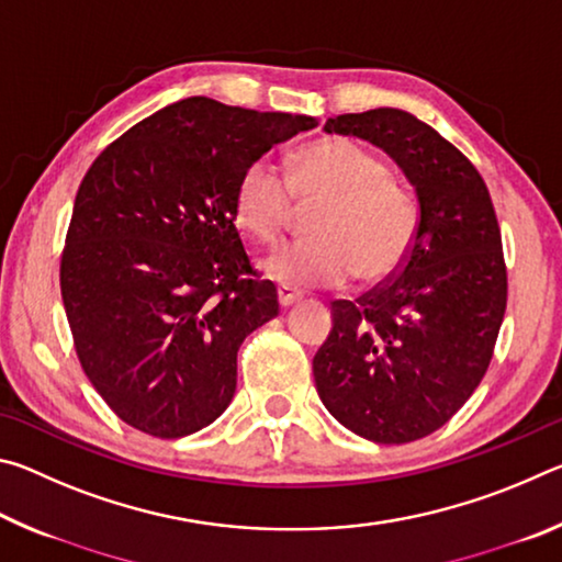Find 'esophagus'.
Here are the masks:
<instances>
[{"mask_svg": "<svg viewBox=\"0 0 562 562\" xmlns=\"http://www.w3.org/2000/svg\"><path fill=\"white\" fill-rule=\"evenodd\" d=\"M278 300H280V307L288 310L290 304H294L300 300V292H294L292 288H288V284H280L278 288Z\"/></svg>", "mask_w": 562, "mask_h": 562, "instance_id": "esophagus-1", "label": "esophagus"}]
</instances>
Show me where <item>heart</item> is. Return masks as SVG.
Listing matches in <instances>:
<instances>
[{
    "label": "heart",
    "instance_id": "heart-1",
    "mask_svg": "<svg viewBox=\"0 0 562 562\" xmlns=\"http://www.w3.org/2000/svg\"><path fill=\"white\" fill-rule=\"evenodd\" d=\"M300 203H319L312 237L290 243L265 260V272L288 288H339L392 280L414 250L422 211L406 180L386 160L351 138H325L294 154L290 186L270 160L245 168L235 188L237 225L258 243L288 231Z\"/></svg>",
    "mask_w": 562,
    "mask_h": 562
}]
</instances>
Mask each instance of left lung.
<instances>
[{"label": "left lung", "mask_w": 562, "mask_h": 562, "mask_svg": "<svg viewBox=\"0 0 562 562\" xmlns=\"http://www.w3.org/2000/svg\"><path fill=\"white\" fill-rule=\"evenodd\" d=\"M325 131L386 150L416 190L422 223L392 280L331 302L335 327L312 359L317 394L361 439H424L491 364L508 300L496 211L471 160L412 113H345Z\"/></svg>", "instance_id": "8db88e82"}]
</instances>
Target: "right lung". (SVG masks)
Returning <instances> with one entry per match:
<instances>
[{"label": "right lung", "mask_w": 562, "mask_h": 562, "mask_svg": "<svg viewBox=\"0 0 562 562\" xmlns=\"http://www.w3.org/2000/svg\"><path fill=\"white\" fill-rule=\"evenodd\" d=\"M315 126L190 97L136 123L87 170L61 300L81 369L133 429L180 439L233 402L237 349L280 312L235 227L237 180Z\"/></svg>", "instance_id": "obj_1"}]
</instances>
